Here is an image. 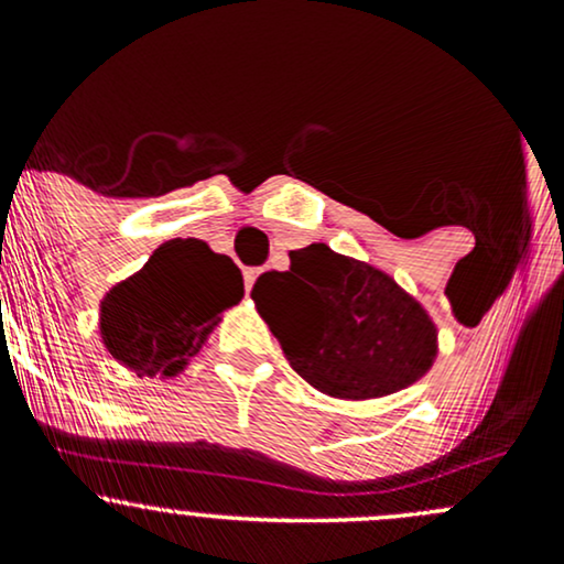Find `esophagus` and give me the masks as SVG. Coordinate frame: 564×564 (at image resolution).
Here are the masks:
<instances>
[{"instance_id": "esophagus-1", "label": "esophagus", "mask_w": 564, "mask_h": 564, "mask_svg": "<svg viewBox=\"0 0 564 564\" xmlns=\"http://www.w3.org/2000/svg\"><path fill=\"white\" fill-rule=\"evenodd\" d=\"M257 275H260V270H257V268H246V270H243V283H246V294H249V291H251V286H254Z\"/></svg>"}]
</instances>
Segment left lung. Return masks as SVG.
I'll use <instances>...</instances> for the list:
<instances>
[{
    "instance_id": "8db88e82",
    "label": "left lung",
    "mask_w": 564,
    "mask_h": 564,
    "mask_svg": "<svg viewBox=\"0 0 564 564\" xmlns=\"http://www.w3.org/2000/svg\"><path fill=\"white\" fill-rule=\"evenodd\" d=\"M289 260L283 273L257 278L251 300L307 384L332 398L366 400L430 371L435 323L390 275L326 243L289 251Z\"/></svg>"
}]
</instances>
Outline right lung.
I'll return each mask as SVG.
<instances>
[{"label":"right lung","instance_id":"right-lung-1","mask_svg":"<svg viewBox=\"0 0 564 564\" xmlns=\"http://www.w3.org/2000/svg\"><path fill=\"white\" fill-rule=\"evenodd\" d=\"M243 296L241 270L198 238L161 243L100 304L108 352L138 377H174L196 355L219 313Z\"/></svg>","mask_w":564,"mask_h":564}]
</instances>
